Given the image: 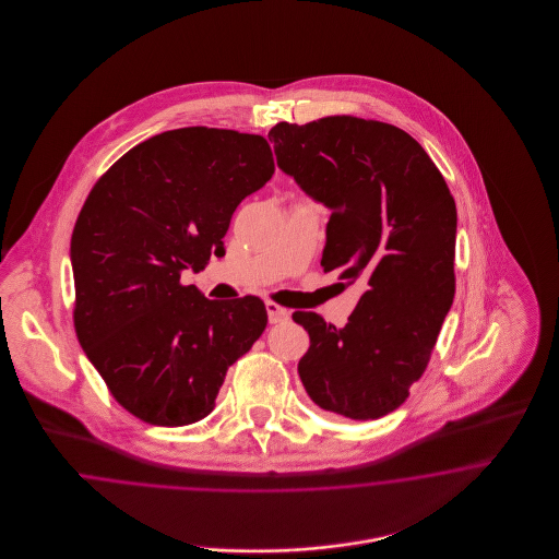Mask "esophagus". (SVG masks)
Masks as SVG:
<instances>
[{
	"label": "esophagus",
	"instance_id": "esophagus-1",
	"mask_svg": "<svg viewBox=\"0 0 559 559\" xmlns=\"http://www.w3.org/2000/svg\"><path fill=\"white\" fill-rule=\"evenodd\" d=\"M266 310L267 320H270L272 324H276V322H285V320L289 319V310H287V308H283V306H278L276 301H266Z\"/></svg>",
	"mask_w": 559,
	"mask_h": 559
}]
</instances>
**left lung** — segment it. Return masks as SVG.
Listing matches in <instances>:
<instances>
[{
	"label": "left lung",
	"mask_w": 559,
	"mask_h": 559,
	"mask_svg": "<svg viewBox=\"0 0 559 559\" xmlns=\"http://www.w3.org/2000/svg\"><path fill=\"white\" fill-rule=\"evenodd\" d=\"M267 138L278 167L333 212L320 266L367 287L344 329L317 312H293L310 333L301 383L324 413L379 419L421 379L451 310V190L424 146L383 121H281Z\"/></svg>",
	"instance_id": "left-lung-1"
}]
</instances>
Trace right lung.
<instances>
[{
	"label": "right lung",
	"instance_id": "add662e5",
	"mask_svg": "<svg viewBox=\"0 0 559 559\" xmlns=\"http://www.w3.org/2000/svg\"><path fill=\"white\" fill-rule=\"evenodd\" d=\"M272 174L264 135L197 126L140 142L90 190L71 239L75 333L144 424L207 417L228 367L264 333L260 297L207 299L180 278L224 253L233 213Z\"/></svg>",
	"mask_w": 559,
	"mask_h": 559
}]
</instances>
